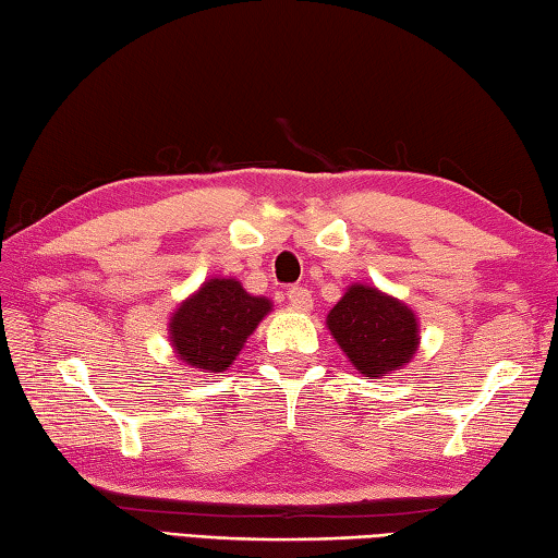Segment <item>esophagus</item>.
<instances>
[{"instance_id": "1", "label": "esophagus", "mask_w": 558, "mask_h": 558, "mask_svg": "<svg viewBox=\"0 0 558 558\" xmlns=\"http://www.w3.org/2000/svg\"><path fill=\"white\" fill-rule=\"evenodd\" d=\"M287 299L291 308L296 311H311V306H314V299H311V291L306 287H291L287 291Z\"/></svg>"}]
</instances>
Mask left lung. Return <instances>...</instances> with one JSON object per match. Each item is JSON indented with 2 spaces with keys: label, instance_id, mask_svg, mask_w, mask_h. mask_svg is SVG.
<instances>
[{
  "label": "left lung",
  "instance_id": "left-lung-1",
  "mask_svg": "<svg viewBox=\"0 0 558 558\" xmlns=\"http://www.w3.org/2000/svg\"><path fill=\"white\" fill-rule=\"evenodd\" d=\"M328 328L365 377H383L409 363L418 345L416 316L402 301L355 284L328 314Z\"/></svg>",
  "mask_w": 558,
  "mask_h": 558
}]
</instances>
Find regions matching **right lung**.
I'll use <instances>...</instances> for the list:
<instances>
[{
    "label": "right lung",
    "instance_id": "1",
    "mask_svg": "<svg viewBox=\"0 0 558 558\" xmlns=\"http://www.w3.org/2000/svg\"><path fill=\"white\" fill-rule=\"evenodd\" d=\"M269 308L267 299L247 294L240 281H205L171 318L175 355L203 373H225Z\"/></svg>",
    "mask_w": 558,
    "mask_h": 558
}]
</instances>
